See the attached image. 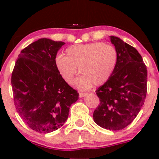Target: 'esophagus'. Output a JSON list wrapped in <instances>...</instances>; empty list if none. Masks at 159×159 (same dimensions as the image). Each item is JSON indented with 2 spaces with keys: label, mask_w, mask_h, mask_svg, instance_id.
Segmentation results:
<instances>
[{
  "label": "esophagus",
  "mask_w": 159,
  "mask_h": 159,
  "mask_svg": "<svg viewBox=\"0 0 159 159\" xmlns=\"http://www.w3.org/2000/svg\"><path fill=\"white\" fill-rule=\"evenodd\" d=\"M87 95H88V93H80L79 96L81 98H82V97H84L86 96H87Z\"/></svg>",
  "instance_id": "obj_1"
}]
</instances>
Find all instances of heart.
I'll list each match as a JSON object with an SVG mask.
<instances>
[{
	"label": "heart",
	"instance_id": "b5f03b06",
	"mask_svg": "<svg viewBox=\"0 0 159 159\" xmlns=\"http://www.w3.org/2000/svg\"><path fill=\"white\" fill-rule=\"evenodd\" d=\"M66 55L59 54L54 59V65L64 81L73 83L78 68L82 75L76 81L81 90H88L93 85H102L110 79L117 64L116 48L112 45L91 43L69 46Z\"/></svg>",
	"mask_w": 159,
	"mask_h": 159
}]
</instances>
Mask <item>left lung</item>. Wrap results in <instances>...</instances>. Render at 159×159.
I'll return each instance as SVG.
<instances>
[{"instance_id": "left-lung-1", "label": "left lung", "mask_w": 159, "mask_h": 159, "mask_svg": "<svg viewBox=\"0 0 159 159\" xmlns=\"http://www.w3.org/2000/svg\"><path fill=\"white\" fill-rule=\"evenodd\" d=\"M111 42L118 61L110 79L96 91L100 104L93 112L94 122L111 131L121 130L135 119L147 91V69L134 47L116 36Z\"/></svg>"}]
</instances>
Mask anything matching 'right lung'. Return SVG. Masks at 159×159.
Returning a JSON list of instances; mask_svg holds the SVG:
<instances>
[{"instance_id": "1", "label": "right lung", "mask_w": 159, "mask_h": 159, "mask_svg": "<svg viewBox=\"0 0 159 159\" xmlns=\"http://www.w3.org/2000/svg\"><path fill=\"white\" fill-rule=\"evenodd\" d=\"M65 44L43 38L19 54L11 77L15 107L20 117L39 133L52 132L66 121L78 93L62 78L54 65Z\"/></svg>"}]
</instances>
